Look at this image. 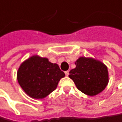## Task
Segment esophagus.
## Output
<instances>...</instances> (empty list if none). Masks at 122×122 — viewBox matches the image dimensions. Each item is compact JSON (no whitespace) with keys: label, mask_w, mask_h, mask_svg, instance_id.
I'll use <instances>...</instances> for the list:
<instances>
[{"label":"esophagus","mask_w":122,"mask_h":122,"mask_svg":"<svg viewBox=\"0 0 122 122\" xmlns=\"http://www.w3.org/2000/svg\"><path fill=\"white\" fill-rule=\"evenodd\" d=\"M65 75L67 77L68 75H69V71H65Z\"/></svg>","instance_id":"1"}]
</instances>
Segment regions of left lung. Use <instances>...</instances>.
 I'll use <instances>...</instances> for the list:
<instances>
[{
  "mask_svg": "<svg viewBox=\"0 0 122 122\" xmlns=\"http://www.w3.org/2000/svg\"><path fill=\"white\" fill-rule=\"evenodd\" d=\"M76 67L69 71V78L77 89L89 96H96L106 87L109 81L107 67L93 58L81 57L75 61Z\"/></svg>",
  "mask_w": 122,
  "mask_h": 122,
  "instance_id": "obj_1",
  "label": "left lung"
}]
</instances>
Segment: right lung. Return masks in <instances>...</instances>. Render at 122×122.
<instances>
[{
  "instance_id": "add662e5",
  "label": "right lung",
  "mask_w": 122,
  "mask_h": 122,
  "mask_svg": "<svg viewBox=\"0 0 122 122\" xmlns=\"http://www.w3.org/2000/svg\"><path fill=\"white\" fill-rule=\"evenodd\" d=\"M64 72L45 57L33 55L21 63L17 80L24 92L34 99H43L57 88Z\"/></svg>"
}]
</instances>
